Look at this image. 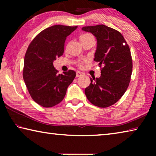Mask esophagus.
<instances>
[{
    "label": "esophagus",
    "mask_w": 156,
    "mask_h": 156,
    "mask_svg": "<svg viewBox=\"0 0 156 156\" xmlns=\"http://www.w3.org/2000/svg\"><path fill=\"white\" fill-rule=\"evenodd\" d=\"M82 75H83V73H82L81 72H76V77H80V76H81Z\"/></svg>",
    "instance_id": "34e87169"
}]
</instances>
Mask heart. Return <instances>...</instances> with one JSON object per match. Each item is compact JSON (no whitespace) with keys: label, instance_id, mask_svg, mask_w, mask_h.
Returning a JSON list of instances; mask_svg holds the SVG:
<instances>
[{"label":"heart","instance_id":"b5f03b06","mask_svg":"<svg viewBox=\"0 0 156 156\" xmlns=\"http://www.w3.org/2000/svg\"><path fill=\"white\" fill-rule=\"evenodd\" d=\"M92 36L90 34H83V35L80 36V40L81 39H83V38H88V37H91ZM80 65H81V64H80Z\"/></svg>","mask_w":156,"mask_h":156}]
</instances>
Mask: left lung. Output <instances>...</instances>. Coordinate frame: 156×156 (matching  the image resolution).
Returning a JSON list of instances; mask_svg holds the SVG:
<instances>
[{
  "label": "left lung",
  "mask_w": 156,
  "mask_h": 156,
  "mask_svg": "<svg viewBox=\"0 0 156 156\" xmlns=\"http://www.w3.org/2000/svg\"><path fill=\"white\" fill-rule=\"evenodd\" d=\"M82 30L96 38L94 60L103 66L100 77L90 78L84 93L95 106L108 107L118 102L128 88L133 67L130 49L120 32L106 25L87 26Z\"/></svg>",
  "instance_id": "left-lung-1"
}]
</instances>
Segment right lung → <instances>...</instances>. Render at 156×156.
Returning a JSON list of instances; mask_svg holds the SVG:
<instances>
[{
  "instance_id": "add662e5",
  "label": "right lung",
  "mask_w": 156,
  "mask_h": 156,
  "mask_svg": "<svg viewBox=\"0 0 156 156\" xmlns=\"http://www.w3.org/2000/svg\"><path fill=\"white\" fill-rule=\"evenodd\" d=\"M77 27L51 26L39 33L28 47L23 79L31 97L42 107H51L60 103L76 77L73 70L58 74L53 62L63 54L66 38Z\"/></svg>"
}]
</instances>
